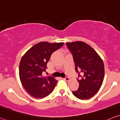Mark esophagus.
Masks as SVG:
<instances>
[{"mask_svg": "<svg viewBox=\"0 0 120 120\" xmlns=\"http://www.w3.org/2000/svg\"><path fill=\"white\" fill-rule=\"evenodd\" d=\"M63 79H64L65 81L68 82L69 81V80H70V78H69V77H68V76H66V77L65 78H63Z\"/></svg>", "mask_w": 120, "mask_h": 120, "instance_id": "34e87169", "label": "esophagus"}]
</instances>
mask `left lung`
Masks as SVG:
<instances>
[{
    "instance_id": "obj_1",
    "label": "left lung",
    "mask_w": 120,
    "mask_h": 120,
    "mask_svg": "<svg viewBox=\"0 0 120 120\" xmlns=\"http://www.w3.org/2000/svg\"><path fill=\"white\" fill-rule=\"evenodd\" d=\"M73 54L79 86L73 94L80 99H88L98 92L105 76V66L99 55L89 45L82 41L67 42ZM81 74L80 75V74Z\"/></svg>"
}]
</instances>
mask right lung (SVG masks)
Instances as JSON below:
<instances>
[{"mask_svg": "<svg viewBox=\"0 0 120 120\" xmlns=\"http://www.w3.org/2000/svg\"><path fill=\"white\" fill-rule=\"evenodd\" d=\"M64 42H40L34 45L21 58L19 75L22 84L30 96L35 98H43L54 90L57 80L52 76L45 77L47 64L51 55L60 49Z\"/></svg>", "mask_w": 120, "mask_h": 120, "instance_id": "obj_1", "label": "right lung"}]
</instances>
